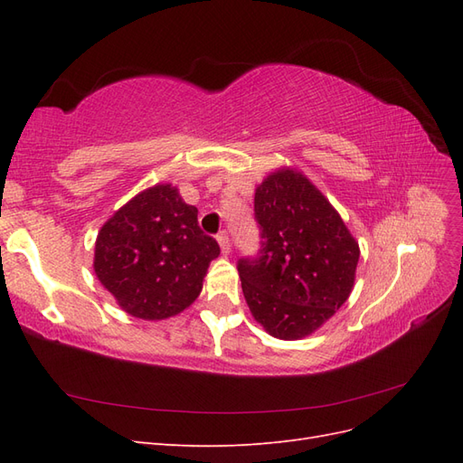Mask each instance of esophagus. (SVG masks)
<instances>
[{
	"instance_id": "obj_1",
	"label": "esophagus",
	"mask_w": 463,
	"mask_h": 463,
	"mask_svg": "<svg viewBox=\"0 0 463 463\" xmlns=\"http://www.w3.org/2000/svg\"><path fill=\"white\" fill-rule=\"evenodd\" d=\"M216 240H218V243H220L222 253H223V255H228V253H230V249H232V245H230V235H228V232H220V233L216 235Z\"/></svg>"
}]
</instances>
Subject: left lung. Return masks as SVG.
Instances as JSON below:
<instances>
[{
  "mask_svg": "<svg viewBox=\"0 0 463 463\" xmlns=\"http://www.w3.org/2000/svg\"><path fill=\"white\" fill-rule=\"evenodd\" d=\"M260 249L237 260L255 320L279 340L315 332L354 288L359 245L309 179L279 170L255 193Z\"/></svg>",
  "mask_w": 463,
  "mask_h": 463,
  "instance_id": "obj_1",
  "label": "left lung"
}]
</instances>
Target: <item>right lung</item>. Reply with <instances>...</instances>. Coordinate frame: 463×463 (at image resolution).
<instances>
[{
	"label": "right lung",
	"mask_w": 463,
	"mask_h": 463,
	"mask_svg": "<svg viewBox=\"0 0 463 463\" xmlns=\"http://www.w3.org/2000/svg\"><path fill=\"white\" fill-rule=\"evenodd\" d=\"M218 255V241L199 228L197 208L181 201L175 187L156 185L104 223L94 272L125 313L160 320L197 299Z\"/></svg>",
	"instance_id": "1"
}]
</instances>
